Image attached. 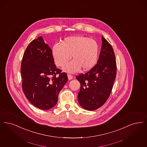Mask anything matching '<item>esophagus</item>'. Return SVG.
<instances>
[{
    "instance_id": "34e87169",
    "label": "esophagus",
    "mask_w": 147,
    "mask_h": 147,
    "mask_svg": "<svg viewBox=\"0 0 147 147\" xmlns=\"http://www.w3.org/2000/svg\"><path fill=\"white\" fill-rule=\"evenodd\" d=\"M67 76H68V80H71V79H73V76H71V74H68L67 75Z\"/></svg>"
}]
</instances>
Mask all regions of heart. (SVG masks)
I'll list each match as a JSON object with an SVG mask.
<instances>
[{"label":"heart","instance_id":"b5f03b06","mask_svg":"<svg viewBox=\"0 0 147 147\" xmlns=\"http://www.w3.org/2000/svg\"><path fill=\"white\" fill-rule=\"evenodd\" d=\"M98 45L92 38L84 36H72L65 38L61 44H56L52 48L53 59L56 65L62 67L71 58L63 70L75 73L82 68L88 71L92 68L97 62Z\"/></svg>","mask_w":147,"mask_h":147}]
</instances>
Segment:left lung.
Here are the masks:
<instances>
[{"label":"left lung","mask_w":147,"mask_h":147,"mask_svg":"<svg viewBox=\"0 0 147 147\" xmlns=\"http://www.w3.org/2000/svg\"><path fill=\"white\" fill-rule=\"evenodd\" d=\"M102 41L97 64L86 73L76 76L80 83L78 102L88 111L97 109L106 103L116 78L117 63L113 49L103 36Z\"/></svg>","instance_id":"left-lung-1"}]
</instances>
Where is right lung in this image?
I'll use <instances>...</instances> for the list:
<instances>
[{
    "mask_svg": "<svg viewBox=\"0 0 147 147\" xmlns=\"http://www.w3.org/2000/svg\"><path fill=\"white\" fill-rule=\"evenodd\" d=\"M22 90L27 98L36 108H52L68 81L67 74L56 68L52 50L42 36L31 41L21 62Z\"/></svg>",
    "mask_w": 147,
    "mask_h": 147,
    "instance_id": "1",
    "label": "right lung"
}]
</instances>
